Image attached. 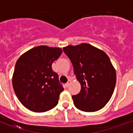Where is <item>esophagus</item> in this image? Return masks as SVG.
<instances>
[{"mask_svg": "<svg viewBox=\"0 0 133 133\" xmlns=\"http://www.w3.org/2000/svg\"><path fill=\"white\" fill-rule=\"evenodd\" d=\"M70 84H71V81H70V80H68V83L65 84V86H66L67 88H68V87L70 86Z\"/></svg>", "mask_w": 133, "mask_h": 133, "instance_id": "1", "label": "esophagus"}]
</instances>
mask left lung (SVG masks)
Masks as SVG:
<instances>
[{
    "instance_id": "left-lung-1",
    "label": "left lung",
    "mask_w": 133,
    "mask_h": 133,
    "mask_svg": "<svg viewBox=\"0 0 133 133\" xmlns=\"http://www.w3.org/2000/svg\"><path fill=\"white\" fill-rule=\"evenodd\" d=\"M81 83L78 95H72L75 107L84 112H95L108 103L116 83V72L103 50L88 43L63 48Z\"/></svg>"
}]
</instances>
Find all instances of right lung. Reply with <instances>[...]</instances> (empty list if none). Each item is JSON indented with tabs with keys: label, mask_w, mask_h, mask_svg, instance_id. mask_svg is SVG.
Returning a JSON list of instances; mask_svg holds the SVG:
<instances>
[{
	"label": "right lung",
	"mask_w": 133,
	"mask_h": 133,
	"mask_svg": "<svg viewBox=\"0 0 133 133\" xmlns=\"http://www.w3.org/2000/svg\"><path fill=\"white\" fill-rule=\"evenodd\" d=\"M63 50L60 48L40 45L28 50L18 59L13 75L17 98L31 111L43 112L57 105L63 91L52 64Z\"/></svg>",
	"instance_id": "right-lung-1"
}]
</instances>
